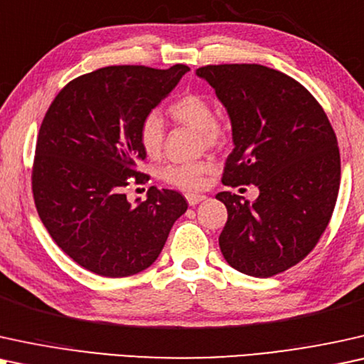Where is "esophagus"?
<instances>
[{"label":"esophagus","instance_id":"1","mask_svg":"<svg viewBox=\"0 0 364 364\" xmlns=\"http://www.w3.org/2000/svg\"><path fill=\"white\" fill-rule=\"evenodd\" d=\"M186 200H188V205H190V206H196L198 203L205 201L206 196L205 195H195V193H188Z\"/></svg>","mask_w":364,"mask_h":364}]
</instances>
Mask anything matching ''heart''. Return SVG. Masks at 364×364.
<instances>
[{
    "mask_svg": "<svg viewBox=\"0 0 364 364\" xmlns=\"http://www.w3.org/2000/svg\"><path fill=\"white\" fill-rule=\"evenodd\" d=\"M169 114L179 124L191 126L200 129L203 143L208 146L221 144L225 133L218 124L213 113L210 100L196 93H186L179 96L169 105ZM139 144L149 158H158L163 151L164 144V123L158 113H149L143 118L138 132ZM213 171V163L210 159H201L196 163L166 164L159 169V178L168 185L183 188V190H198L203 186L205 176Z\"/></svg>",
    "mask_w": 364,
    "mask_h": 364,
    "instance_id": "b5f03b06",
    "label": "heart"
}]
</instances>
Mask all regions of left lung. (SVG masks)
<instances>
[{
	"instance_id": "obj_1",
	"label": "left lung",
	"mask_w": 364,
	"mask_h": 364,
	"mask_svg": "<svg viewBox=\"0 0 364 364\" xmlns=\"http://www.w3.org/2000/svg\"><path fill=\"white\" fill-rule=\"evenodd\" d=\"M196 75L215 90L231 121L232 151L223 185L258 186L253 203L221 191L226 263L268 278L299 263L326 230L340 190L341 161L328 116L311 93L261 65H210Z\"/></svg>"
}]
</instances>
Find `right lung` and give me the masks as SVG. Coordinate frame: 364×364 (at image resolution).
I'll use <instances>...</instances> for the list:
<instances>
[{"label": "right lung", "mask_w": 364, "mask_h": 364, "mask_svg": "<svg viewBox=\"0 0 364 364\" xmlns=\"http://www.w3.org/2000/svg\"><path fill=\"white\" fill-rule=\"evenodd\" d=\"M186 65L169 70L106 66L68 83L43 119L33 196L55 243L85 269L106 278L141 273L158 259L188 203L151 186L128 201V178L143 183V118L176 88Z\"/></svg>", "instance_id": "obj_1"}]
</instances>
